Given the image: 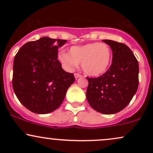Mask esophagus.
<instances>
[{
    "instance_id": "obj_1",
    "label": "esophagus",
    "mask_w": 153,
    "mask_h": 153,
    "mask_svg": "<svg viewBox=\"0 0 153 153\" xmlns=\"http://www.w3.org/2000/svg\"><path fill=\"white\" fill-rule=\"evenodd\" d=\"M74 75H75V78L76 79H78V78H80V77L82 76V75L80 74H79V73H75Z\"/></svg>"
}]
</instances>
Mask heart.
Masks as SVG:
<instances>
[{"instance_id": "heart-1", "label": "heart", "mask_w": 153, "mask_h": 153, "mask_svg": "<svg viewBox=\"0 0 153 153\" xmlns=\"http://www.w3.org/2000/svg\"><path fill=\"white\" fill-rule=\"evenodd\" d=\"M59 58L67 68L73 69L81 63L82 70L89 76H99L107 71L111 59V50L105 43L93 42L73 46L69 54L62 52Z\"/></svg>"}]
</instances>
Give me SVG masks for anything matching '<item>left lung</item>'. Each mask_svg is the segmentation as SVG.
I'll list each match as a JSON object with an SVG mask.
<instances>
[{
  "label": "left lung",
  "instance_id": "8db88e82",
  "mask_svg": "<svg viewBox=\"0 0 153 153\" xmlns=\"http://www.w3.org/2000/svg\"><path fill=\"white\" fill-rule=\"evenodd\" d=\"M112 50L109 69L98 78H88L86 98L96 111L113 114L129 104L139 85L137 59L127 45L104 39Z\"/></svg>",
  "mask_w": 153,
  "mask_h": 153
}]
</instances>
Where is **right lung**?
Masks as SVG:
<instances>
[{
	"instance_id": "1",
	"label": "right lung",
	"mask_w": 153,
	"mask_h": 153,
	"mask_svg": "<svg viewBox=\"0 0 153 153\" xmlns=\"http://www.w3.org/2000/svg\"><path fill=\"white\" fill-rule=\"evenodd\" d=\"M66 42L45 36L26 43L16 54L13 91L22 105L34 113L45 114L57 109L75 81L74 75L65 71L57 59V50Z\"/></svg>"
}]
</instances>
